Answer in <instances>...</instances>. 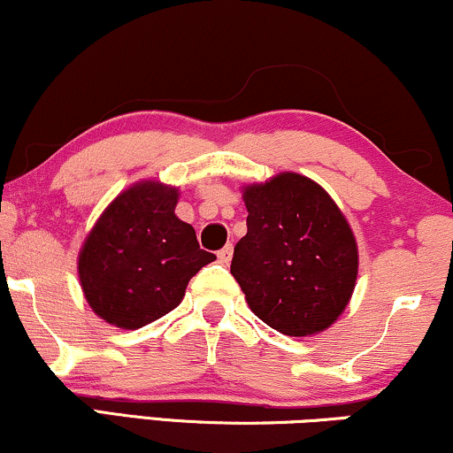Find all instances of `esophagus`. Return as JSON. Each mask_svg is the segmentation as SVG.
<instances>
[{
  "label": "esophagus",
  "instance_id": "34e87169",
  "mask_svg": "<svg viewBox=\"0 0 453 453\" xmlns=\"http://www.w3.org/2000/svg\"><path fill=\"white\" fill-rule=\"evenodd\" d=\"M231 258H233V245L228 243V245H225V248L220 250V252H218V262H220V265H228V262H231Z\"/></svg>",
  "mask_w": 453,
  "mask_h": 453
}]
</instances>
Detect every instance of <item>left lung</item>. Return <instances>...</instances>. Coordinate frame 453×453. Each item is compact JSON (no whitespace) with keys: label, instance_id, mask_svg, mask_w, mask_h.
Returning <instances> with one entry per match:
<instances>
[{"label":"left lung","instance_id":"obj_1","mask_svg":"<svg viewBox=\"0 0 453 453\" xmlns=\"http://www.w3.org/2000/svg\"><path fill=\"white\" fill-rule=\"evenodd\" d=\"M248 233L231 273L254 315L286 336H311L338 319L357 279V243L334 199L286 172L243 191Z\"/></svg>","mask_w":453,"mask_h":453}]
</instances>
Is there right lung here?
I'll list each match as a JSON object with an SVG mask.
<instances>
[{"instance_id":"right-lung-1","label":"right lung","mask_w":453,"mask_h":453,"mask_svg":"<svg viewBox=\"0 0 453 453\" xmlns=\"http://www.w3.org/2000/svg\"><path fill=\"white\" fill-rule=\"evenodd\" d=\"M178 191L138 182L98 218L80 254V281L98 317L136 329L180 304L201 266L216 260L174 214Z\"/></svg>"}]
</instances>
